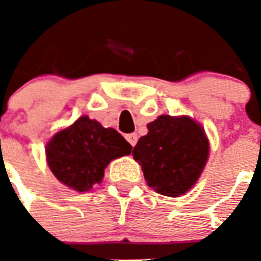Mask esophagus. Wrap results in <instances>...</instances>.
<instances>
[{"mask_svg":"<svg viewBox=\"0 0 261 261\" xmlns=\"http://www.w3.org/2000/svg\"><path fill=\"white\" fill-rule=\"evenodd\" d=\"M126 139L128 141V143H130L131 146L134 147L135 145H137V142H138V135L135 134V133H133V134H127Z\"/></svg>","mask_w":261,"mask_h":261,"instance_id":"esophagus-1","label":"esophagus"}]
</instances>
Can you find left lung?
<instances>
[{
    "label": "left lung",
    "instance_id": "1",
    "mask_svg": "<svg viewBox=\"0 0 261 261\" xmlns=\"http://www.w3.org/2000/svg\"><path fill=\"white\" fill-rule=\"evenodd\" d=\"M147 130L133 150L147 186L171 198L184 195L198 181L208 159L203 127L188 116L161 115Z\"/></svg>",
    "mask_w": 261,
    "mask_h": 261
}]
</instances>
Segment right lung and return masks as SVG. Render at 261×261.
Segmentation results:
<instances>
[{
  "instance_id": "add662e5",
  "label": "right lung",
  "mask_w": 261,
  "mask_h": 261,
  "mask_svg": "<svg viewBox=\"0 0 261 261\" xmlns=\"http://www.w3.org/2000/svg\"><path fill=\"white\" fill-rule=\"evenodd\" d=\"M131 145L115 128L81 116L58 131L46 146L47 164L65 186L87 192L101 181L104 169L115 159L131 153Z\"/></svg>"
}]
</instances>
